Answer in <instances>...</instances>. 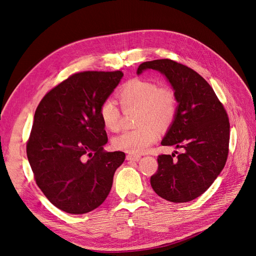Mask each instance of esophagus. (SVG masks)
<instances>
[{"instance_id":"34e87169","label":"esophagus","mask_w":256,"mask_h":256,"mask_svg":"<svg viewBox=\"0 0 256 256\" xmlns=\"http://www.w3.org/2000/svg\"><path fill=\"white\" fill-rule=\"evenodd\" d=\"M141 159V156L140 154H127V160H130V161H138Z\"/></svg>"}]
</instances>
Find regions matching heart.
<instances>
[{"label": "heart", "mask_w": 256, "mask_h": 256, "mask_svg": "<svg viewBox=\"0 0 256 256\" xmlns=\"http://www.w3.org/2000/svg\"><path fill=\"white\" fill-rule=\"evenodd\" d=\"M118 97L125 111L138 109L136 129L124 131L113 138L116 150L129 154H142L157 140L158 128H168L174 122L178 100L172 88L150 80L134 79L118 90ZM99 116L106 129L118 131L120 128V111L112 99L100 104Z\"/></svg>", "instance_id": "heart-1"}]
</instances>
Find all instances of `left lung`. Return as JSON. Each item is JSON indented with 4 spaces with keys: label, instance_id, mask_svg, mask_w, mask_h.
I'll return each mask as SVG.
<instances>
[{
    "label": "left lung",
    "instance_id": "1",
    "mask_svg": "<svg viewBox=\"0 0 256 256\" xmlns=\"http://www.w3.org/2000/svg\"><path fill=\"white\" fill-rule=\"evenodd\" d=\"M164 74L173 86L178 110L161 144L184 152L159 154L150 184L159 196L184 203L202 196L226 164L230 122L223 104L208 82L193 69L168 58L144 62L138 68Z\"/></svg>",
    "mask_w": 256,
    "mask_h": 256
}]
</instances>
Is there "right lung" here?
<instances>
[{
	"instance_id": "1",
	"label": "right lung",
	"mask_w": 256,
	"mask_h": 256,
	"mask_svg": "<svg viewBox=\"0 0 256 256\" xmlns=\"http://www.w3.org/2000/svg\"><path fill=\"white\" fill-rule=\"evenodd\" d=\"M124 74L82 72L49 90L38 104L26 142L35 182L50 202L72 214L102 205L125 152L104 150L108 142L99 108Z\"/></svg>"
}]
</instances>
